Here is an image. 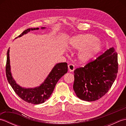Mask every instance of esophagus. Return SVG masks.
<instances>
[{"label":"esophagus","instance_id":"34e87169","mask_svg":"<svg viewBox=\"0 0 126 126\" xmlns=\"http://www.w3.org/2000/svg\"><path fill=\"white\" fill-rule=\"evenodd\" d=\"M68 69L69 71L70 72H73L74 71L75 69V66L73 64H69L68 65Z\"/></svg>","mask_w":126,"mask_h":126}]
</instances>
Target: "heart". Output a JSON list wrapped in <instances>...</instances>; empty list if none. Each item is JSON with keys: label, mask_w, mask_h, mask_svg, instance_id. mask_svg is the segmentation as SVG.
Instances as JSON below:
<instances>
[{"label": "heart", "mask_w": 126, "mask_h": 126, "mask_svg": "<svg viewBox=\"0 0 126 126\" xmlns=\"http://www.w3.org/2000/svg\"><path fill=\"white\" fill-rule=\"evenodd\" d=\"M68 48L71 51L79 50L77 60L80 64H85L101 51L102 45L97 37L93 34H79L69 39Z\"/></svg>", "instance_id": "heart-1"}]
</instances>
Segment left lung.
Here are the masks:
<instances>
[{
  "instance_id": "1",
  "label": "left lung",
  "mask_w": 126,
  "mask_h": 126,
  "mask_svg": "<svg viewBox=\"0 0 126 126\" xmlns=\"http://www.w3.org/2000/svg\"><path fill=\"white\" fill-rule=\"evenodd\" d=\"M118 71L117 53L111 47L83 68L74 70L73 89L82 100L94 101L110 89Z\"/></svg>"
}]
</instances>
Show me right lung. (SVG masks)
<instances>
[{
    "instance_id": "obj_1",
    "label": "right lung",
    "mask_w": 126,
    "mask_h": 126,
    "mask_svg": "<svg viewBox=\"0 0 126 126\" xmlns=\"http://www.w3.org/2000/svg\"><path fill=\"white\" fill-rule=\"evenodd\" d=\"M45 27H42L41 29L44 30ZM38 28H30L24 31L19 36L15 39L27 34L30 31L39 30ZM10 47L7 52V61L6 65V75L7 81L12 88L15 92L19 97L26 102L34 104H38L44 103L49 98L52 93L56 84L58 80L68 71L67 63H58L53 66L47 78L39 86L34 88H24L19 85L13 79L11 71L10 60Z\"/></svg>"
}]
</instances>
